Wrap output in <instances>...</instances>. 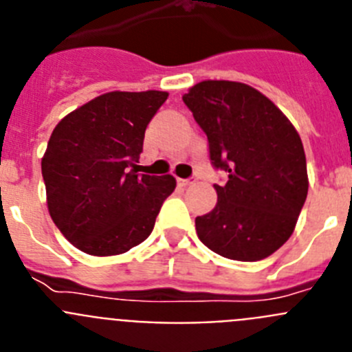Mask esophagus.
I'll use <instances>...</instances> for the list:
<instances>
[{
    "mask_svg": "<svg viewBox=\"0 0 352 352\" xmlns=\"http://www.w3.org/2000/svg\"><path fill=\"white\" fill-rule=\"evenodd\" d=\"M194 183V178H178V185L179 186H188Z\"/></svg>",
    "mask_w": 352,
    "mask_h": 352,
    "instance_id": "obj_1",
    "label": "esophagus"
}]
</instances>
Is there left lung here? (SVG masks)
Returning <instances> with one entry per match:
<instances>
[{
  "mask_svg": "<svg viewBox=\"0 0 352 352\" xmlns=\"http://www.w3.org/2000/svg\"><path fill=\"white\" fill-rule=\"evenodd\" d=\"M227 182L210 213L195 219L199 239L219 256L261 261L291 238L309 192L307 160L291 121L270 98L232 80H203L183 95Z\"/></svg>",
  "mask_w": 352,
  "mask_h": 352,
  "instance_id": "obj_1",
  "label": "left lung"
}]
</instances>
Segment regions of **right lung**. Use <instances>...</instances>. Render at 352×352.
<instances>
[{
  "mask_svg": "<svg viewBox=\"0 0 352 352\" xmlns=\"http://www.w3.org/2000/svg\"><path fill=\"white\" fill-rule=\"evenodd\" d=\"M166 91H111L65 116L52 130L42 176L52 222L89 256H118L142 243L173 176L139 173L144 132Z\"/></svg>",
  "mask_w": 352,
  "mask_h": 352,
  "instance_id": "right-lung-1",
  "label": "right lung"
}]
</instances>
